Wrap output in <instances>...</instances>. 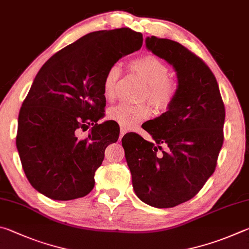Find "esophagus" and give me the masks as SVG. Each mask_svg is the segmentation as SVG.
I'll return each instance as SVG.
<instances>
[{"label":"esophagus","mask_w":249,"mask_h":249,"mask_svg":"<svg viewBox=\"0 0 249 249\" xmlns=\"http://www.w3.org/2000/svg\"><path fill=\"white\" fill-rule=\"evenodd\" d=\"M125 133H127V130H125V129H124V128H121V129H120V138H119V139H120V140H121V138H122V137H124Z\"/></svg>","instance_id":"34e87169"}]
</instances>
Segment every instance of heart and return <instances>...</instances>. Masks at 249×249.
<instances>
[{
  "mask_svg": "<svg viewBox=\"0 0 249 249\" xmlns=\"http://www.w3.org/2000/svg\"><path fill=\"white\" fill-rule=\"evenodd\" d=\"M131 70L136 72L146 83V89L143 91V99H147L156 109H166L171 106L177 94V85L169 80V69L158 56L147 54L134 59ZM120 76V67L113 64L106 73L103 83L104 96L107 99L115 97L116 85ZM151 116V109L147 104L128 105L121 104L108 111V118L117 122L125 130L133 127L147 119Z\"/></svg>",
  "mask_w": 249,
  "mask_h": 249,
  "instance_id": "heart-1",
  "label": "heart"
}]
</instances>
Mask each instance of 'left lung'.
<instances>
[{
	"label": "left lung",
	"mask_w": 249,
	"mask_h": 249,
	"mask_svg": "<svg viewBox=\"0 0 249 249\" xmlns=\"http://www.w3.org/2000/svg\"><path fill=\"white\" fill-rule=\"evenodd\" d=\"M145 47L175 70L177 94L167 111L144 128L154 142L137 133L121 141L138 198L173 208L194 198L214 173L225 109L216 78L201 59L169 39L146 37Z\"/></svg>",
	"instance_id": "left-lung-1"
}]
</instances>
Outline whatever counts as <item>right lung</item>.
<instances>
[{
	"label": "right lung",
	"mask_w": 249,
	"mask_h": 249,
	"mask_svg": "<svg viewBox=\"0 0 249 249\" xmlns=\"http://www.w3.org/2000/svg\"><path fill=\"white\" fill-rule=\"evenodd\" d=\"M130 28L98 30L56 52L39 70L18 115L16 146L35 189L67 201L89 195L105 150L119 131L104 118L103 83L111 65L142 47ZM89 126V137L78 133Z\"/></svg>",
	"instance_id": "1"
}]
</instances>
